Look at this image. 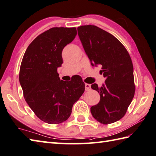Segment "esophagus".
I'll return each mask as SVG.
<instances>
[{
	"label": "esophagus",
	"mask_w": 156,
	"mask_h": 156,
	"mask_svg": "<svg viewBox=\"0 0 156 156\" xmlns=\"http://www.w3.org/2000/svg\"><path fill=\"white\" fill-rule=\"evenodd\" d=\"M90 88H91V86H90V84H85V90H90Z\"/></svg>",
	"instance_id": "obj_1"
}]
</instances>
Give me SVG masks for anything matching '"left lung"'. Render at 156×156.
Segmentation results:
<instances>
[{
	"instance_id": "8db88e82",
	"label": "left lung",
	"mask_w": 156,
	"mask_h": 156,
	"mask_svg": "<svg viewBox=\"0 0 156 156\" xmlns=\"http://www.w3.org/2000/svg\"><path fill=\"white\" fill-rule=\"evenodd\" d=\"M78 34L91 64H101L106 78L101 87L91 85L100 94L99 102L90 108L91 114L103 124L114 123L124 116L135 95L130 55L118 39L96 26L78 27Z\"/></svg>"
}]
</instances>
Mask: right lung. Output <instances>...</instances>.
Instances as JSON below:
<instances>
[{
	"label": "right lung",
	"mask_w": 156,
	"mask_h": 156,
	"mask_svg": "<svg viewBox=\"0 0 156 156\" xmlns=\"http://www.w3.org/2000/svg\"><path fill=\"white\" fill-rule=\"evenodd\" d=\"M77 34L76 27H54L41 34L30 44L20 69L24 99L40 120L50 124L67 120L74 103L84 92L82 78L61 80L62 51Z\"/></svg>",
	"instance_id": "add662e5"
}]
</instances>
